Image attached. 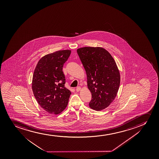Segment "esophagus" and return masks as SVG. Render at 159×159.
<instances>
[{
	"label": "esophagus",
	"instance_id": "34e87169",
	"mask_svg": "<svg viewBox=\"0 0 159 159\" xmlns=\"http://www.w3.org/2000/svg\"><path fill=\"white\" fill-rule=\"evenodd\" d=\"M81 88H80V86H77L76 88V92H79V91H80V89Z\"/></svg>",
	"mask_w": 159,
	"mask_h": 159
}]
</instances>
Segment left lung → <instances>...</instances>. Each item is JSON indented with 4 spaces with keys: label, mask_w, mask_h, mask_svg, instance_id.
I'll list each match as a JSON object with an SVG mask.
<instances>
[{
    "label": "left lung",
    "mask_w": 159,
    "mask_h": 159,
    "mask_svg": "<svg viewBox=\"0 0 159 159\" xmlns=\"http://www.w3.org/2000/svg\"><path fill=\"white\" fill-rule=\"evenodd\" d=\"M87 75L92 93L90 108L100 111L115 99L120 82L117 65L108 51L100 47H83L77 50Z\"/></svg>",
    "instance_id": "8db88e82"
}]
</instances>
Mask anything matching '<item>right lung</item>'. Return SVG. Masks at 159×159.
I'll return each instance as SVG.
<instances>
[{
	"label": "right lung",
	"instance_id": "1",
	"mask_svg": "<svg viewBox=\"0 0 159 159\" xmlns=\"http://www.w3.org/2000/svg\"><path fill=\"white\" fill-rule=\"evenodd\" d=\"M71 51L64 50L44 56L33 73L32 88L39 105L48 113L57 115L67 106L71 92L65 87L62 71Z\"/></svg>",
	"mask_w": 159,
	"mask_h": 159
}]
</instances>
